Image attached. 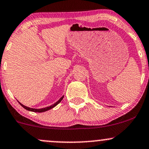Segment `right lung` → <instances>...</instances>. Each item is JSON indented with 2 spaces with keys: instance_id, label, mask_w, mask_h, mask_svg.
<instances>
[{
  "instance_id": "add662e5",
  "label": "right lung",
  "mask_w": 149,
  "mask_h": 149,
  "mask_svg": "<svg viewBox=\"0 0 149 149\" xmlns=\"http://www.w3.org/2000/svg\"><path fill=\"white\" fill-rule=\"evenodd\" d=\"M63 98H64V96L63 97H61L60 99H59V100H58L57 102H56V103H54V104H52V106H50V107H45V108H43V109H32V108H29V107H26V106H24L23 104H22L21 103H19H19L20 104V105L22 106V107L23 108H24L25 109H26V110H28V111H33V112H38V113H41V112H45V111H48V110H49V109H52L53 107H55V106H57L58 104L59 103V102H61V100H63Z\"/></svg>"
}]
</instances>
